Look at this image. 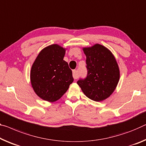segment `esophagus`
I'll list each match as a JSON object with an SVG mask.
<instances>
[{
  "label": "esophagus",
  "instance_id": "esophagus-1",
  "mask_svg": "<svg viewBox=\"0 0 146 146\" xmlns=\"http://www.w3.org/2000/svg\"><path fill=\"white\" fill-rule=\"evenodd\" d=\"M73 77L75 79H77V78L78 77V74L77 73V71L76 70H73Z\"/></svg>",
  "mask_w": 146,
  "mask_h": 146
}]
</instances>
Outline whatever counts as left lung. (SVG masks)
<instances>
[{
	"instance_id": "left-lung-1",
	"label": "left lung",
	"mask_w": 146,
	"mask_h": 146,
	"mask_svg": "<svg viewBox=\"0 0 146 146\" xmlns=\"http://www.w3.org/2000/svg\"><path fill=\"white\" fill-rule=\"evenodd\" d=\"M82 49L86 56L88 74L77 84L87 98L102 101L109 98L118 84L119 66L112 52L105 46L97 43Z\"/></svg>"
}]
</instances>
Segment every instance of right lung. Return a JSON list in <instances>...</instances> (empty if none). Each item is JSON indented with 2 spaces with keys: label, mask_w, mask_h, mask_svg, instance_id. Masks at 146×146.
I'll return each mask as SVG.
<instances>
[{
  "label": "right lung",
  "mask_w": 146,
  "mask_h": 146,
  "mask_svg": "<svg viewBox=\"0 0 146 146\" xmlns=\"http://www.w3.org/2000/svg\"><path fill=\"white\" fill-rule=\"evenodd\" d=\"M66 48L52 44L41 50L31 70L34 91L43 100L54 102L66 93L73 82L72 71L64 60Z\"/></svg>",
  "instance_id": "obj_1"
}]
</instances>
